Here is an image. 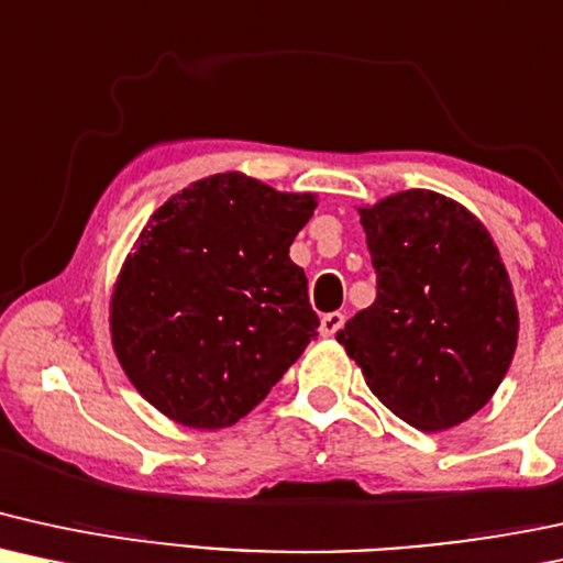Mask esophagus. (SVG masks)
I'll return each mask as SVG.
<instances>
[{
	"mask_svg": "<svg viewBox=\"0 0 563 563\" xmlns=\"http://www.w3.org/2000/svg\"><path fill=\"white\" fill-rule=\"evenodd\" d=\"M342 323H345V313H340V310H334V313H327L321 319V334L323 336H334L342 329Z\"/></svg>",
	"mask_w": 563,
	"mask_h": 563,
	"instance_id": "34e87169",
	"label": "esophagus"
}]
</instances>
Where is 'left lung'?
<instances>
[{
  "instance_id": "obj_1",
  "label": "left lung",
  "mask_w": 563,
  "mask_h": 563,
  "mask_svg": "<svg viewBox=\"0 0 563 563\" xmlns=\"http://www.w3.org/2000/svg\"><path fill=\"white\" fill-rule=\"evenodd\" d=\"M376 300L336 332L395 416L438 432L477 413L517 350L511 282L485 227L434 191L361 208Z\"/></svg>"
}]
</instances>
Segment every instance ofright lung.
<instances>
[{
	"label": "right lung",
	"instance_id": "right-lung-1",
	"mask_svg": "<svg viewBox=\"0 0 563 563\" xmlns=\"http://www.w3.org/2000/svg\"><path fill=\"white\" fill-rule=\"evenodd\" d=\"M313 195L218 174L152 216L112 292V347L157 411L195 429L240 421L313 336L306 271L289 244Z\"/></svg>",
	"mask_w": 563,
	"mask_h": 563
}]
</instances>
